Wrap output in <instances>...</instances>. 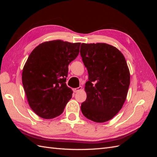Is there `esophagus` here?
<instances>
[{
  "label": "esophagus",
  "instance_id": "34e87169",
  "mask_svg": "<svg viewBox=\"0 0 157 157\" xmlns=\"http://www.w3.org/2000/svg\"><path fill=\"white\" fill-rule=\"evenodd\" d=\"M81 89H82V87H81V86H79V87L77 88H73V91L76 93V92H79L80 90H81Z\"/></svg>",
  "mask_w": 157,
  "mask_h": 157
}]
</instances>
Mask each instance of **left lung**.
I'll list each match as a JSON object with an SVG mask.
<instances>
[{"label":"left lung","instance_id":"left-lung-1","mask_svg":"<svg viewBox=\"0 0 157 157\" xmlns=\"http://www.w3.org/2000/svg\"><path fill=\"white\" fill-rule=\"evenodd\" d=\"M80 53L88 73L84 88L87 98L81 111L94 122H107L126 99L130 75L125 58L115 46L105 43H82Z\"/></svg>","mask_w":157,"mask_h":157}]
</instances>
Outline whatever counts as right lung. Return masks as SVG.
Returning a JSON list of instances; mask_svg holds the SVG:
<instances>
[{
	"label": "right lung",
	"instance_id": "add662e5",
	"mask_svg": "<svg viewBox=\"0 0 157 157\" xmlns=\"http://www.w3.org/2000/svg\"><path fill=\"white\" fill-rule=\"evenodd\" d=\"M80 42H44L32 51L23 67L22 83L29 105L37 115H60L72 98L66 84L69 64L78 55Z\"/></svg>",
	"mask_w": 157,
	"mask_h": 157
}]
</instances>
